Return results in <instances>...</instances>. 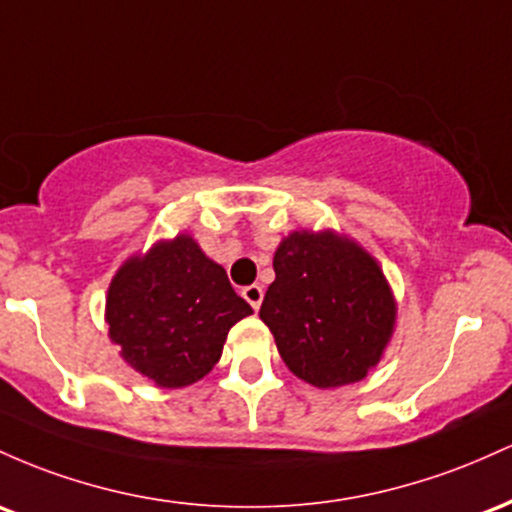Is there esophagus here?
<instances>
[{"label": "esophagus", "instance_id": "1", "mask_svg": "<svg viewBox=\"0 0 512 512\" xmlns=\"http://www.w3.org/2000/svg\"><path fill=\"white\" fill-rule=\"evenodd\" d=\"M241 297H244V300L249 302L251 307L258 309V307H261V302H263V287L261 285L244 287V290H241Z\"/></svg>", "mask_w": 512, "mask_h": 512}]
</instances>
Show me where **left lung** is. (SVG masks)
Returning <instances> with one entry per match:
<instances>
[{
	"label": "left lung",
	"instance_id": "left-lung-1",
	"mask_svg": "<svg viewBox=\"0 0 512 512\" xmlns=\"http://www.w3.org/2000/svg\"><path fill=\"white\" fill-rule=\"evenodd\" d=\"M258 317L292 375L319 389L365 380L394 333L396 302L382 268L343 234L292 232L273 256Z\"/></svg>",
	"mask_w": 512,
	"mask_h": 512
}]
</instances>
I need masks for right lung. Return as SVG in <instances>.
<instances>
[{
    "instance_id": "right-lung-1",
    "label": "right lung",
    "mask_w": 512,
    "mask_h": 512,
    "mask_svg": "<svg viewBox=\"0 0 512 512\" xmlns=\"http://www.w3.org/2000/svg\"><path fill=\"white\" fill-rule=\"evenodd\" d=\"M249 314L254 309L229 285L225 268L188 234L128 258L106 297L108 336L120 358L164 389L203 380L229 329Z\"/></svg>"
}]
</instances>
